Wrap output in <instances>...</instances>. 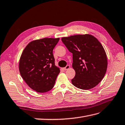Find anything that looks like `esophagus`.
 I'll list each match as a JSON object with an SVG mask.
<instances>
[{
  "label": "esophagus",
  "mask_w": 125,
  "mask_h": 125,
  "mask_svg": "<svg viewBox=\"0 0 125 125\" xmlns=\"http://www.w3.org/2000/svg\"><path fill=\"white\" fill-rule=\"evenodd\" d=\"M70 68V66L69 65H66L65 68H63V69L64 70H68Z\"/></svg>",
  "instance_id": "1"
}]
</instances>
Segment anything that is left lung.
Returning <instances> with one entry per match:
<instances>
[{"instance_id": "obj_1", "label": "left lung", "mask_w": 125, "mask_h": 125, "mask_svg": "<svg viewBox=\"0 0 125 125\" xmlns=\"http://www.w3.org/2000/svg\"><path fill=\"white\" fill-rule=\"evenodd\" d=\"M61 40L72 53V67L76 72L71 80L73 85L83 90L97 86L108 66L106 54L100 42L88 34L63 37Z\"/></svg>"}]
</instances>
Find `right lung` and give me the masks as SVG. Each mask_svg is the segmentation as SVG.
Returning <instances> with one entry per match:
<instances>
[{"label": "right lung", "mask_w": 125, "mask_h": 125, "mask_svg": "<svg viewBox=\"0 0 125 125\" xmlns=\"http://www.w3.org/2000/svg\"><path fill=\"white\" fill-rule=\"evenodd\" d=\"M60 38H43L30 42L23 50L19 62L21 76L30 87L39 93L53 88L60 72L55 65L53 51Z\"/></svg>", "instance_id": "right-lung-1"}]
</instances>
